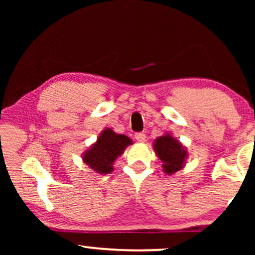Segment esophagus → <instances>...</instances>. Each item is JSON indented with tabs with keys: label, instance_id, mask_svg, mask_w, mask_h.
Returning a JSON list of instances; mask_svg holds the SVG:
<instances>
[{
	"label": "esophagus",
	"instance_id": "obj_1",
	"mask_svg": "<svg viewBox=\"0 0 255 255\" xmlns=\"http://www.w3.org/2000/svg\"><path fill=\"white\" fill-rule=\"evenodd\" d=\"M134 138L137 139V141L139 142H144L146 140V134L144 132H137V133L134 134Z\"/></svg>",
	"mask_w": 255,
	"mask_h": 255
}]
</instances>
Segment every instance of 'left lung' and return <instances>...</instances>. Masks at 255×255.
Wrapping results in <instances>:
<instances>
[{"label": "left lung", "instance_id": "1", "mask_svg": "<svg viewBox=\"0 0 255 255\" xmlns=\"http://www.w3.org/2000/svg\"><path fill=\"white\" fill-rule=\"evenodd\" d=\"M154 149L159 159L163 162V170L167 174L175 173L182 168L187 152L172 135L166 134L159 137L154 142Z\"/></svg>", "mask_w": 255, "mask_h": 255}]
</instances>
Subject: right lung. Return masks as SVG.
Instances as JSON below:
<instances>
[{
	"label": "right lung",
	"mask_w": 255,
	"mask_h": 255,
	"mask_svg": "<svg viewBox=\"0 0 255 255\" xmlns=\"http://www.w3.org/2000/svg\"><path fill=\"white\" fill-rule=\"evenodd\" d=\"M131 139L124 134H116L110 128H106L97 141L85 153L83 161L96 172L108 174L113 172V163L121 155Z\"/></svg>",
	"instance_id": "add662e5"
}]
</instances>
